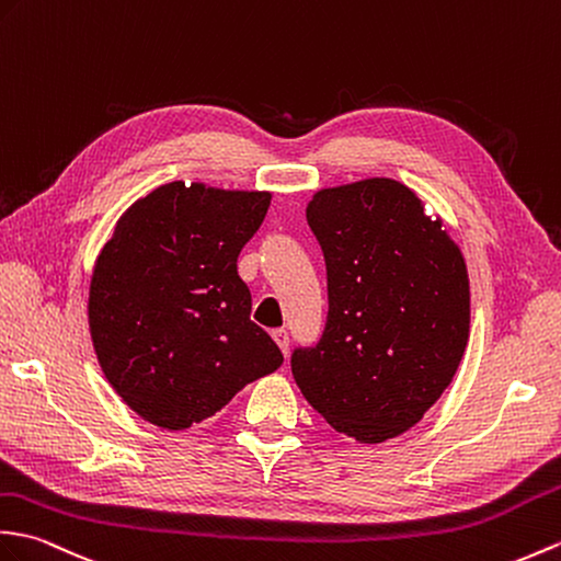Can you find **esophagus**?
I'll return each instance as SVG.
<instances>
[{
    "mask_svg": "<svg viewBox=\"0 0 561 561\" xmlns=\"http://www.w3.org/2000/svg\"><path fill=\"white\" fill-rule=\"evenodd\" d=\"M272 340L277 342V346L282 348L284 356H289V332H286V330H275V332H272Z\"/></svg>",
    "mask_w": 561,
    "mask_h": 561,
    "instance_id": "34e87169",
    "label": "esophagus"
}]
</instances>
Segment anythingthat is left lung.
Returning <instances> with one entry per match:
<instances>
[{"instance_id": "obj_1", "label": "left lung", "mask_w": 561, "mask_h": 561, "mask_svg": "<svg viewBox=\"0 0 561 561\" xmlns=\"http://www.w3.org/2000/svg\"><path fill=\"white\" fill-rule=\"evenodd\" d=\"M328 265V322L291 373L336 433L366 445L419 423L449 387L471 324L461 249L394 179L322 188L306 207Z\"/></svg>"}]
</instances>
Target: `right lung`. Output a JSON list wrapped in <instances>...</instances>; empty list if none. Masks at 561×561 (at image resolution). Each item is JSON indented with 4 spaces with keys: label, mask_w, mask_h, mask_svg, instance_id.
<instances>
[{
    "label": "right lung",
    "mask_w": 561,
    "mask_h": 561,
    "mask_svg": "<svg viewBox=\"0 0 561 561\" xmlns=\"http://www.w3.org/2000/svg\"><path fill=\"white\" fill-rule=\"evenodd\" d=\"M272 193L172 181L116 221L90 277V336L114 392L142 421L186 430L275 373L237 272Z\"/></svg>",
    "instance_id": "obj_1"
}]
</instances>
